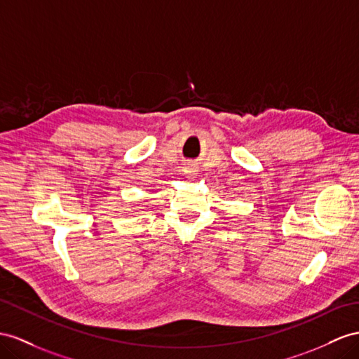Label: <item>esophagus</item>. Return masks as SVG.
<instances>
[{"mask_svg":"<svg viewBox=\"0 0 359 359\" xmlns=\"http://www.w3.org/2000/svg\"><path fill=\"white\" fill-rule=\"evenodd\" d=\"M185 174H188V176H196V174H197V168H194V167H187V168H185Z\"/></svg>","mask_w":359,"mask_h":359,"instance_id":"1","label":"esophagus"}]
</instances>
